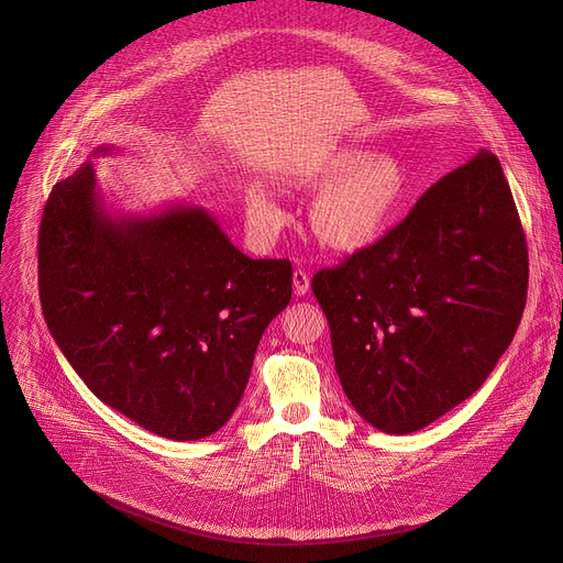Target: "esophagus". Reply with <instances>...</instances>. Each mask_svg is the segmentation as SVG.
<instances>
[{"label": "esophagus", "mask_w": 563, "mask_h": 563, "mask_svg": "<svg viewBox=\"0 0 563 563\" xmlns=\"http://www.w3.org/2000/svg\"><path fill=\"white\" fill-rule=\"evenodd\" d=\"M291 285H294V294H297V297H303V294H308L310 289V276L303 269H297L291 274Z\"/></svg>", "instance_id": "34e87169"}]
</instances>
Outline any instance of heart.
<instances>
[{
	"label": "heart",
	"mask_w": 563,
	"mask_h": 563,
	"mask_svg": "<svg viewBox=\"0 0 563 563\" xmlns=\"http://www.w3.org/2000/svg\"><path fill=\"white\" fill-rule=\"evenodd\" d=\"M289 183L317 189L308 223L314 240L335 253H358L383 240L408 196V173L393 153L329 147L294 166ZM246 217L257 234H272L283 210L262 185L246 187Z\"/></svg>",
	"instance_id": "1"
}]
</instances>
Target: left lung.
Instances as JSON below:
<instances>
[{"mask_svg": "<svg viewBox=\"0 0 563 563\" xmlns=\"http://www.w3.org/2000/svg\"><path fill=\"white\" fill-rule=\"evenodd\" d=\"M527 242L499 159L438 180L374 246L312 278L358 416L406 435L475 395L518 331Z\"/></svg>", "mask_w": 563, "mask_h": 563, "instance_id": "8db88e82", "label": "left lung"}]
</instances>
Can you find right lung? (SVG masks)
Wrapping results in <instances>:
<instances>
[{
	"mask_svg": "<svg viewBox=\"0 0 563 563\" xmlns=\"http://www.w3.org/2000/svg\"><path fill=\"white\" fill-rule=\"evenodd\" d=\"M38 289L88 390L185 442L217 433L240 406L260 338L291 299V264L251 260L200 205L111 212L86 159L47 198Z\"/></svg>",
	"mask_w": 563,
	"mask_h": 563,
	"instance_id": "right-lung-1",
	"label": "right lung"
}]
</instances>
